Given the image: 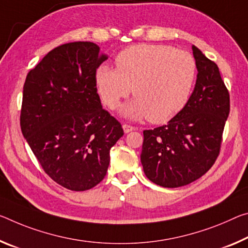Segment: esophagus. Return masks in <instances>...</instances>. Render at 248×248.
Returning <instances> with one entry per match:
<instances>
[{"label": "esophagus", "mask_w": 248, "mask_h": 248, "mask_svg": "<svg viewBox=\"0 0 248 248\" xmlns=\"http://www.w3.org/2000/svg\"><path fill=\"white\" fill-rule=\"evenodd\" d=\"M123 128H124V130L125 133L130 132V131H132V130H136V128L133 127V125H130V124H124L123 125Z\"/></svg>", "instance_id": "esophagus-1"}]
</instances>
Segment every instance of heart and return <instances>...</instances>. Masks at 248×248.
<instances>
[{
	"label": "heart",
	"instance_id": "obj_1",
	"mask_svg": "<svg viewBox=\"0 0 248 248\" xmlns=\"http://www.w3.org/2000/svg\"><path fill=\"white\" fill-rule=\"evenodd\" d=\"M115 62L117 69L103 65L96 72L98 93L108 108L119 107L132 87L136 98L124 106V115L162 124L190 99L198 65L188 52L169 45L141 44L120 52Z\"/></svg>",
	"mask_w": 248,
	"mask_h": 248
}]
</instances>
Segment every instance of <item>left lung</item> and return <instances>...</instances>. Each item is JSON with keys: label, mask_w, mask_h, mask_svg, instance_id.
Instances as JSON below:
<instances>
[{"label": "left lung", "mask_w": 248, "mask_h": 248, "mask_svg": "<svg viewBox=\"0 0 248 248\" xmlns=\"http://www.w3.org/2000/svg\"><path fill=\"white\" fill-rule=\"evenodd\" d=\"M192 49L199 73L187 104L167 124L143 131V171L163 187L186 186L210 170L230 113V93L217 65L198 47Z\"/></svg>", "instance_id": "left-lung-1"}]
</instances>
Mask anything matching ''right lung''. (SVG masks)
<instances>
[{
  "instance_id": "1",
  "label": "right lung",
  "mask_w": 248,
  "mask_h": 248,
  "mask_svg": "<svg viewBox=\"0 0 248 248\" xmlns=\"http://www.w3.org/2000/svg\"><path fill=\"white\" fill-rule=\"evenodd\" d=\"M107 60L92 42L54 48L30 70L23 87L21 130L45 173L86 191L107 173L121 124L101 106L97 68Z\"/></svg>"
}]
</instances>
